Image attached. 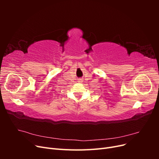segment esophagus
<instances>
[{"mask_svg": "<svg viewBox=\"0 0 159 159\" xmlns=\"http://www.w3.org/2000/svg\"><path fill=\"white\" fill-rule=\"evenodd\" d=\"M82 81H83V79H81V78L78 79V82H82Z\"/></svg>", "mask_w": 159, "mask_h": 159, "instance_id": "34e87169", "label": "esophagus"}]
</instances>
